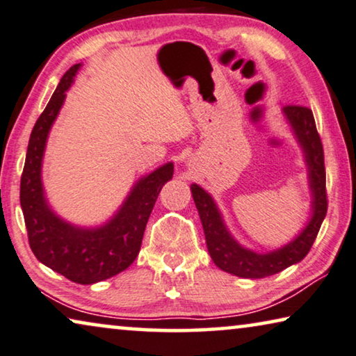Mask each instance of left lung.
Returning a JSON list of instances; mask_svg holds the SVG:
<instances>
[{"label":"left lung","mask_w":356,"mask_h":356,"mask_svg":"<svg viewBox=\"0 0 356 356\" xmlns=\"http://www.w3.org/2000/svg\"><path fill=\"white\" fill-rule=\"evenodd\" d=\"M284 112L303 151H305L310 184L313 197H315L313 199L312 221L296 241L280 250L270 252V254H255V252L242 249L226 231L212 197L197 184L191 186L195 207L199 210L200 221L204 226L209 254L216 266L231 275L259 280V277L276 275V273L286 270L287 266L300 261L310 252L327 212L324 151L313 112L305 106L297 104L286 106Z\"/></svg>","instance_id":"1"}]
</instances>
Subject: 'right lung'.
<instances>
[{
  "label": "right lung",
  "mask_w": 356,
  "mask_h": 356,
  "mask_svg": "<svg viewBox=\"0 0 356 356\" xmlns=\"http://www.w3.org/2000/svg\"><path fill=\"white\" fill-rule=\"evenodd\" d=\"M79 67L80 64H75L65 72L48 106L35 123L20 177V207L27 226L30 249L41 264L79 284H92L118 275L135 261L140 254L149 215L162 186L172 178L173 165L167 163L143 178L115 218L102 228H74L51 212L41 186V159L49 128Z\"/></svg>",
  "instance_id": "add662e5"
}]
</instances>
